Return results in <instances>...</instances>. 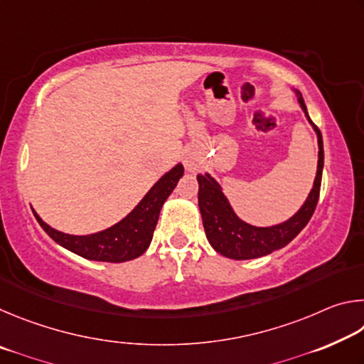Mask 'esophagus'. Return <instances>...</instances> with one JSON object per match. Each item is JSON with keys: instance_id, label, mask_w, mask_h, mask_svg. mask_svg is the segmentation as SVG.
Returning <instances> with one entry per match:
<instances>
[{"instance_id": "1", "label": "esophagus", "mask_w": 364, "mask_h": 364, "mask_svg": "<svg viewBox=\"0 0 364 364\" xmlns=\"http://www.w3.org/2000/svg\"><path fill=\"white\" fill-rule=\"evenodd\" d=\"M184 165H186L188 170H194V168L197 167V164L194 162L193 159H186V160H184Z\"/></svg>"}]
</instances>
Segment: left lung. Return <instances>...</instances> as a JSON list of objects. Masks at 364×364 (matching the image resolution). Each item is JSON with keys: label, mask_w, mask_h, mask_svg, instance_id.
I'll use <instances>...</instances> for the list:
<instances>
[{"label": "left lung", "mask_w": 364, "mask_h": 364, "mask_svg": "<svg viewBox=\"0 0 364 364\" xmlns=\"http://www.w3.org/2000/svg\"><path fill=\"white\" fill-rule=\"evenodd\" d=\"M299 102L301 109L305 110L306 119L315 127L318 134V171L315 184H313L311 193L308 196L304 207L286 223L271 228H255L244 223L232 212L230 202L225 197L223 191L220 189L218 183L208 175H197V181H199V208L202 213V221H204V230L208 242L212 244V247L218 254L234 258V260H249V258L268 255L273 250H278L291 242L306 226L313 212H315L319 199V189H321L324 164L323 136L319 128L308 115L301 95H299Z\"/></svg>", "instance_id": "1"}]
</instances>
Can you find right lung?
Segmentation results:
<instances>
[{"mask_svg":"<svg viewBox=\"0 0 364 364\" xmlns=\"http://www.w3.org/2000/svg\"><path fill=\"white\" fill-rule=\"evenodd\" d=\"M183 165L178 164L173 170H170L167 175H164L154 184L152 189L128 217L109 230L91 234V236H70V234L56 231L48 226L35 212L33 215L53 241L69 249L73 254L96 262L120 263L133 260L144 254V250L149 247L154 230L157 226L160 208L171 194V191L175 189L178 180L183 176Z\"/></svg>","mask_w":364,"mask_h":364,"instance_id":"add662e5","label":"right lung"}]
</instances>
